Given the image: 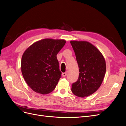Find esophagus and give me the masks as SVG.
<instances>
[{"label": "esophagus", "instance_id": "esophagus-1", "mask_svg": "<svg viewBox=\"0 0 126 126\" xmlns=\"http://www.w3.org/2000/svg\"><path fill=\"white\" fill-rule=\"evenodd\" d=\"M67 74H68V72H63V73L62 74V75H63V77H66V76L67 75Z\"/></svg>", "mask_w": 126, "mask_h": 126}]
</instances>
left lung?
<instances>
[{"label":"left lung","mask_w":126,"mask_h":126,"mask_svg":"<svg viewBox=\"0 0 126 126\" xmlns=\"http://www.w3.org/2000/svg\"><path fill=\"white\" fill-rule=\"evenodd\" d=\"M70 44L80 72L78 80L72 83L71 91L78 97H88L101 86L106 74V61L101 52L89 42L71 40Z\"/></svg>","instance_id":"left-lung-1"}]
</instances>
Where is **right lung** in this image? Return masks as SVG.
Masks as SVG:
<instances>
[{"label": "right lung", "instance_id": "obj_1", "mask_svg": "<svg viewBox=\"0 0 126 126\" xmlns=\"http://www.w3.org/2000/svg\"><path fill=\"white\" fill-rule=\"evenodd\" d=\"M63 39L37 41L22 56L21 70L27 85L36 93L47 94L55 89L62 72L57 55L65 45Z\"/></svg>", "mask_w": 126, "mask_h": 126}]
</instances>
